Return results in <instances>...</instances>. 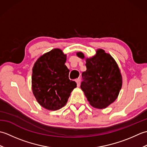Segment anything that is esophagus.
Wrapping results in <instances>:
<instances>
[{
	"label": "esophagus",
	"instance_id": "esophagus-1",
	"mask_svg": "<svg viewBox=\"0 0 147 147\" xmlns=\"http://www.w3.org/2000/svg\"><path fill=\"white\" fill-rule=\"evenodd\" d=\"M76 82L77 83V86L79 87L80 86V80L79 78H78L76 80Z\"/></svg>",
	"mask_w": 147,
	"mask_h": 147
}]
</instances>
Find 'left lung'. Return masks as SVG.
<instances>
[{"instance_id": "left-lung-1", "label": "left lung", "mask_w": 147, "mask_h": 147, "mask_svg": "<svg viewBox=\"0 0 147 147\" xmlns=\"http://www.w3.org/2000/svg\"><path fill=\"white\" fill-rule=\"evenodd\" d=\"M76 55L85 58L82 52ZM85 65L81 88L92 107L105 109L115 100L121 89L123 78L119 68L114 58L100 49L95 55L86 59Z\"/></svg>"}]
</instances>
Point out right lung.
I'll use <instances>...</instances> for the list:
<instances>
[{"instance_id": "right-lung-1", "label": "right lung", "mask_w": 147, "mask_h": 147, "mask_svg": "<svg viewBox=\"0 0 147 147\" xmlns=\"http://www.w3.org/2000/svg\"><path fill=\"white\" fill-rule=\"evenodd\" d=\"M65 61L66 55L54 49L40 56L33 67V93L38 104L49 111L64 107L76 87V83L69 79Z\"/></svg>"}]
</instances>
